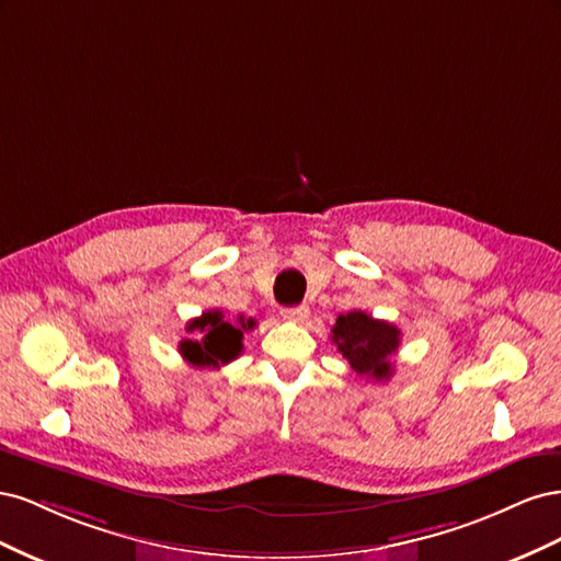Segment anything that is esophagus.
<instances>
[{
  "instance_id": "esophagus-1",
  "label": "esophagus",
  "mask_w": 561,
  "mask_h": 561,
  "mask_svg": "<svg viewBox=\"0 0 561 561\" xmlns=\"http://www.w3.org/2000/svg\"><path fill=\"white\" fill-rule=\"evenodd\" d=\"M280 313H283V318H285V320H290V322H304V320L309 318V307H293V309H283Z\"/></svg>"
}]
</instances>
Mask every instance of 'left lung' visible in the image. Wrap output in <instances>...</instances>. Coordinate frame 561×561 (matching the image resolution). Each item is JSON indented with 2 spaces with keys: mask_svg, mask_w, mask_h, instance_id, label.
I'll list each match as a JSON object with an SVG mask.
<instances>
[{
  "mask_svg": "<svg viewBox=\"0 0 561 561\" xmlns=\"http://www.w3.org/2000/svg\"><path fill=\"white\" fill-rule=\"evenodd\" d=\"M332 344L348 360L355 375L386 381L393 375L390 355L400 346V330L365 311H348L336 318Z\"/></svg>",
  "mask_w": 561,
  "mask_h": 561,
  "instance_id": "left-lung-1",
  "label": "left lung"
}]
</instances>
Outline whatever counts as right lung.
<instances>
[{
    "label": "right lung",
    "mask_w": 561,
    "mask_h": 561,
    "mask_svg": "<svg viewBox=\"0 0 561 561\" xmlns=\"http://www.w3.org/2000/svg\"><path fill=\"white\" fill-rule=\"evenodd\" d=\"M252 328V318L239 316V320L231 322L219 309L206 311L186 325V332H198L201 336L182 339L180 353L182 358L194 367L217 369L219 365H227L239 358L243 351V332Z\"/></svg>",
    "instance_id": "right-lung-1"
}]
</instances>
